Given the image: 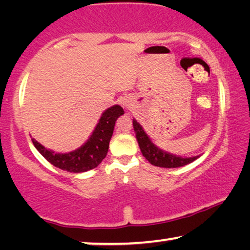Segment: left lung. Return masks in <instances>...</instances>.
I'll return each mask as SVG.
<instances>
[{
  "mask_svg": "<svg viewBox=\"0 0 250 250\" xmlns=\"http://www.w3.org/2000/svg\"><path fill=\"white\" fill-rule=\"evenodd\" d=\"M133 128L143 156L155 167L167 168L180 167L188 163H192L193 161H195L198 158V155L193 156V158H182V156L173 155L159 149L158 146L153 145V142L147 137V134L145 132L141 125L135 119H133Z\"/></svg>",
  "mask_w": 250,
  "mask_h": 250,
  "instance_id": "8db88e82",
  "label": "left lung"
}]
</instances>
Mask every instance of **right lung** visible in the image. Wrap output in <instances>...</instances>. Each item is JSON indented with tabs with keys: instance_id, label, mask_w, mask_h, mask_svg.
Wrapping results in <instances>:
<instances>
[{
	"instance_id": "add662e5",
	"label": "right lung",
	"mask_w": 250,
	"mask_h": 250,
	"mask_svg": "<svg viewBox=\"0 0 250 250\" xmlns=\"http://www.w3.org/2000/svg\"><path fill=\"white\" fill-rule=\"evenodd\" d=\"M125 113L120 105H112L103 113L98 125L87 142L79 149L69 153H55L47 150L36 140L33 145L44 158L56 167L71 173H82L92 170L99 166L108 153L109 142L118 118Z\"/></svg>"
}]
</instances>
